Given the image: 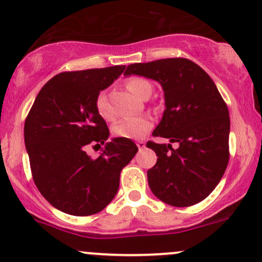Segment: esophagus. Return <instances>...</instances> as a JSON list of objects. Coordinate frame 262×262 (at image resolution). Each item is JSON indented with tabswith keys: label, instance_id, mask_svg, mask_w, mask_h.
I'll return each mask as SVG.
<instances>
[{
	"label": "esophagus",
	"instance_id": "34e87169",
	"mask_svg": "<svg viewBox=\"0 0 262 262\" xmlns=\"http://www.w3.org/2000/svg\"><path fill=\"white\" fill-rule=\"evenodd\" d=\"M137 146H138V149H139V150H143L144 148H145V141L138 140L137 141Z\"/></svg>",
	"mask_w": 262,
	"mask_h": 262
}]
</instances>
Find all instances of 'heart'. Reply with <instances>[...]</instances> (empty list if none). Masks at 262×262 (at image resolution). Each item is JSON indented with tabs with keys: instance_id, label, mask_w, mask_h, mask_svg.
I'll list each match as a JSON object with an SVG mask.
<instances>
[{
	"instance_id": "1",
	"label": "heart",
	"mask_w": 262,
	"mask_h": 262,
	"mask_svg": "<svg viewBox=\"0 0 262 262\" xmlns=\"http://www.w3.org/2000/svg\"><path fill=\"white\" fill-rule=\"evenodd\" d=\"M125 87L130 93H133L135 97L139 98L145 90H151V85L146 80L140 79V77H133L125 82ZM96 111L98 116L104 121H112L114 118V113L108 103L107 95L104 92H100L96 97L95 102ZM152 121L148 116L139 117H129V118L123 119L118 122L113 127V134L118 138H124V139H141L151 130Z\"/></svg>"
}]
</instances>
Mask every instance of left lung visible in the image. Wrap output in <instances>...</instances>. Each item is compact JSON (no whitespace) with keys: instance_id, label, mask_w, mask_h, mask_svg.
I'll return each mask as SVG.
<instances>
[{"instance_id":"obj_1","label":"left lung","mask_w":262,"mask_h":262,"mask_svg":"<svg viewBox=\"0 0 262 262\" xmlns=\"http://www.w3.org/2000/svg\"><path fill=\"white\" fill-rule=\"evenodd\" d=\"M158 81L165 111L154 137L171 144L148 141L158 156L148 170L149 187L159 200L175 207L193 206L215 188L229 161V111L209 75L185 58L129 65L124 73Z\"/></svg>"}]
</instances>
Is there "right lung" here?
I'll list each match as a JSON object with an SVG mask.
<instances>
[{
    "label": "right lung",
    "mask_w": 262,
    "mask_h": 262,
    "mask_svg": "<svg viewBox=\"0 0 262 262\" xmlns=\"http://www.w3.org/2000/svg\"><path fill=\"white\" fill-rule=\"evenodd\" d=\"M124 65L58 74L38 93L25 123L32 176L53 207L77 217L96 214L110 204L119 176L137 154L130 139L114 138L96 111V97L124 71ZM105 144L92 159L85 149Z\"/></svg>",
    "instance_id": "right-lung-1"
}]
</instances>
